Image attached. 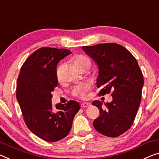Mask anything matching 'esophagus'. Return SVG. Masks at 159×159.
Here are the masks:
<instances>
[{
    "mask_svg": "<svg viewBox=\"0 0 159 159\" xmlns=\"http://www.w3.org/2000/svg\"><path fill=\"white\" fill-rule=\"evenodd\" d=\"M90 106H91V104H90L89 103H86V102L82 103L81 104H80V107L81 108H87Z\"/></svg>",
    "mask_w": 159,
    "mask_h": 159,
    "instance_id": "obj_1",
    "label": "esophagus"
}]
</instances>
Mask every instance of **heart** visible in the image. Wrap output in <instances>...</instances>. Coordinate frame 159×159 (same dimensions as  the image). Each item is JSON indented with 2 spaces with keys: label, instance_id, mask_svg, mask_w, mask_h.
Masks as SVG:
<instances>
[{
  "label": "heart",
  "instance_id": "heart-1",
  "mask_svg": "<svg viewBox=\"0 0 159 159\" xmlns=\"http://www.w3.org/2000/svg\"><path fill=\"white\" fill-rule=\"evenodd\" d=\"M73 63L76 68H89L91 66V61L87 56L84 55H76L73 57ZM59 68L57 69V75L59 78ZM90 86L89 84H81L75 86L73 89V94L74 96H79L80 98H85L87 95V92L89 91Z\"/></svg>",
  "mask_w": 159,
  "mask_h": 159
}]
</instances>
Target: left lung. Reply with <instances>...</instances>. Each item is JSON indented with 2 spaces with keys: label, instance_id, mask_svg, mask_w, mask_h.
<instances>
[{
  "label": "left lung",
  "instance_id": "obj_1",
  "mask_svg": "<svg viewBox=\"0 0 159 159\" xmlns=\"http://www.w3.org/2000/svg\"><path fill=\"white\" fill-rule=\"evenodd\" d=\"M97 63L99 96L111 93L113 101L105 103L93 101L100 115L93 121L97 131L108 137H117L128 131L134 121L141 100L143 77L136 59L124 46L101 43L82 46Z\"/></svg>",
  "mask_w": 159,
  "mask_h": 159
}]
</instances>
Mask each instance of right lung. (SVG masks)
I'll use <instances>...</instances> for the list:
<instances>
[{
  "instance_id": "1",
  "label": "right lung",
  "mask_w": 159,
  "mask_h": 159,
  "mask_svg": "<svg viewBox=\"0 0 159 159\" xmlns=\"http://www.w3.org/2000/svg\"><path fill=\"white\" fill-rule=\"evenodd\" d=\"M71 53L69 50L43 47L34 52L20 68L16 98L28 129L43 140L55 142L65 138L80 109L79 103L69 101L52 107V91L58 85L56 67Z\"/></svg>"
}]
</instances>
